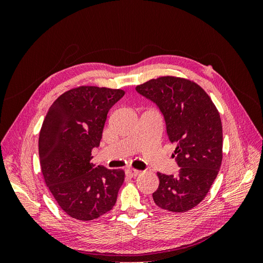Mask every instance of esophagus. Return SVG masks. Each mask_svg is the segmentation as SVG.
<instances>
[{
	"mask_svg": "<svg viewBox=\"0 0 263 263\" xmlns=\"http://www.w3.org/2000/svg\"><path fill=\"white\" fill-rule=\"evenodd\" d=\"M139 174V171L138 170H135V169H127L126 170V176H128L130 178H134L136 177Z\"/></svg>",
	"mask_w": 263,
	"mask_h": 263,
	"instance_id": "esophagus-1",
	"label": "esophagus"
}]
</instances>
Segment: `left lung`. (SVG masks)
Masks as SVG:
<instances>
[{
    "label": "left lung",
    "instance_id": "obj_1",
    "mask_svg": "<svg viewBox=\"0 0 263 263\" xmlns=\"http://www.w3.org/2000/svg\"><path fill=\"white\" fill-rule=\"evenodd\" d=\"M136 91L163 115L166 135L176 145L177 176L158 172L156 205L183 213L203 201L220 169L222 128L218 110L200 85L174 77L153 79Z\"/></svg>",
    "mask_w": 263,
    "mask_h": 263
}]
</instances>
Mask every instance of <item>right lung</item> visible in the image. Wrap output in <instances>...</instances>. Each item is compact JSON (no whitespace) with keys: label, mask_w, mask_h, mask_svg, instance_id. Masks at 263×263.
<instances>
[{"label":"right lung","mask_w":263,"mask_h":263,"mask_svg":"<svg viewBox=\"0 0 263 263\" xmlns=\"http://www.w3.org/2000/svg\"><path fill=\"white\" fill-rule=\"evenodd\" d=\"M123 90L80 86L55 100L39 134L42 172L54 200L70 217L92 220L113 209L125 172L91 163L108 110Z\"/></svg>","instance_id":"1"}]
</instances>
